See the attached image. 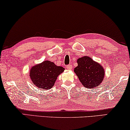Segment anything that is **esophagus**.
I'll list each match as a JSON object with an SVG mask.
<instances>
[{"mask_svg":"<svg viewBox=\"0 0 130 130\" xmlns=\"http://www.w3.org/2000/svg\"><path fill=\"white\" fill-rule=\"evenodd\" d=\"M67 69H68V70H71L72 69V66L71 65H69L67 66Z\"/></svg>","mask_w":130,"mask_h":130,"instance_id":"34e87169","label":"esophagus"}]
</instances>
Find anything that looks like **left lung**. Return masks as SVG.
Wrapping results in <instances>:
<instances>
[{"mask_svg": "<svg viewBox=\"0 0 130 130\" xmlns=\"http://www.w3.org/2000/svg\"><path fill=\"white\" fill-rule=\"evenodd\" d=\"M77 63L74 72L84 87L88 89L95 88L104 81L105 69L101 64L88 56L78 58Z\"/></svg>", "mask_w": 130, "mask_h": 130, "instance_id": "1", "label": "left lung"}]
</instances>
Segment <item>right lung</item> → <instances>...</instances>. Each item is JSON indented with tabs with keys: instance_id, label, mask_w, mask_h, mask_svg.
Masks as SVG:
<instances>
[{
	"instance_id": "1",
	"label": "right lung",
	"mask_w": 130,
	"mask_h": 130,
	"mask_svg": "<svg viewBox=\"0 0 130 130\" xmlns=\"http://www.w3.org/2000/svg\"><path fill=\"white\" fill-rule=\"evenodd\" d=\"M65 70L62 67L53 62L44 61L34 65L29 71V76L35 87L43 89L52 88L56 79Z\"/></svg>"
}]
</instances>
